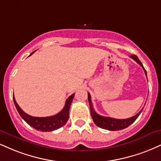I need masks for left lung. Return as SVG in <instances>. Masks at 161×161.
Here are the masks:
<instances>
[{
    "label": "left lung",
    "instance_id": "1",
    "mask_svg": "<svg viewBox=\"0 0 161 161\" xmlns=\"http://www.w3.org/2000/svg\"><path fill=\"white\" fill-rule=\"evenodd\" d=\"M130 57L131 58L134 60L136 63H138L141 67H142V69H144L145 74L147 76V72L146 69L143 67L142 64L141 63V61H139L138 57L136 55H132ZM88 102L89 105H90V110H91V115H92V119L94 121V124L97 126H98L99 127H101L103 129L108 130H123L125 128H127V127H129L131 124H133L136 121V119L139 117V115H140V113L142 112L143 108L141 109V111H139V113H137L136 115H135L133 117L129 118V119H113V118H109V117H104V116H101L98 115L97 112L94 111V109H93L92 103V100H91V95L89 93H88Z\"/></svg>",
    "mask_w": 161,
    "mask_h": 161
}]
</instances>
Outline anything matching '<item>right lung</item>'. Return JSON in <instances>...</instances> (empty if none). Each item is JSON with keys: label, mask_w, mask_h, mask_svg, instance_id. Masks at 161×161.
Returning a JSON list of instances; mask_svg holds the SVG:
<instances>
[{"label": "right lung", "mask_w": 161, "mask_h": 161, "mask_svg": "<svg viewBox=\"0 0 161 161\" xmlns=\"http://www.w3.org/2000/svg\"><path fill=\"white\" fill-rule=\"evenodd\" d=\"M34 52H33L31 55H32ZM74 95L75 94H73L67 98L66 100L64 107L61 112L55 115L49 116V117H34V116L29 115L19 107L18 103L15 101L14 95H13V101H14L17 111L19 112L21 117L25 120V122L37 130L49 132V131L55 130L60 128L62 126L65 125V124L68 121L69 110Z\"/></svg>", "instance_id": "right-lung-1"}]
</instances>
